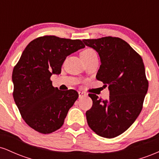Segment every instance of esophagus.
I'll use <instances>...</instances> for the list:
<instances>
[{
  "instance_id": "obj_1",
  "label": "esophagus",
  "mask_w": 159,
  "mask_h": 159,
  "mask_svg": "<svg viewBox=\"0 0 159 159\" xmlns=\"http://www.w3.org/2000/svg\"><path fill=\"white\" fill-rule=\"evenodd\" d=\"M78 95H79V98H82V97H84V96H87V93H85L84 92H81V91H79V92H78Z\"/></svg>"
}]
</instances>
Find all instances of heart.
Listing matches in <instances>:
<instances>
[{"label": "heart", "mask_w": 159, "mask_h": 159, "mask_svg": "<svg viewBox=\"0 0 159 159\" xmlns=\"http://www.w3.org/2000/svg\"><path fill=\"white\" fill-rule=\"evenodd\" d=\"M95 55H96V52H95V51L92 48L85 49V50H84L81 54V56L83 57H85V58L91 57L95 56Z\"/></svg>", "instance_id": "b5f03b06"}]
</instances>
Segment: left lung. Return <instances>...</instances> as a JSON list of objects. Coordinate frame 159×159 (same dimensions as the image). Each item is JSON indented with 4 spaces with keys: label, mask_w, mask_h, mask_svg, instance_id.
Wrapping results in <instances>:
<instances>
[{
    "label": "left lung",
    "mask_w": 159,
    "mask_h": 159,
    "mask_svg": "<svg viewBox=\"0 0 159 159\" xmlns=\"http://www.w3.org/2000/svg\"><path fill=\"white\" fill-rule=\"evenodd\" d=\"M86 45L98 53L101 65L96 79L108 87V99L89 94L93 105L87 111V123L98 135L106 138L119 136L139 116L148 90L142 57L125 41L105 36L83 39Z\"/></svg>",
    "instance_id": "8db88e82"
}]
</instances>
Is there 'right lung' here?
<instances>
[{"label":"right lung","mask_w":159,"mask_h":159,"mask_svg":"<svg viewBox=\"0 0 159 159\" xmlns=\"http://www.w3.org/2000/svg\"><path fill=\"white\" fill-rule=\"evenodd\" d=\"M84 47L80 39L40 36L27 45L14 66V101L25 123L36 132L50 134L63 125L78 93L54 87L51 76L61 73L67 56Z\"/></svg>","instance_id":"1"}]
</instances>
